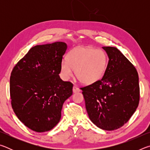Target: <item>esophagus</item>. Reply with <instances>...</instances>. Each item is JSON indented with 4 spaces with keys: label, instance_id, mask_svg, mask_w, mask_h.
<instances>
[{
    "label": "esophagus",
    "instance_id": "1",
    "mask_svg": "<svg viewBox=\"0 0 150 150\" xmlns=\"http://www.w3.org/2000/svg\"><path fill=\"white\" fill-rule=\"evenodd\" d=\"M73 92L75 93H78V92H80V89L79 88L77 87V86H73Z\"/></svg>",
    "mask_w": 150,
    "mask_h": 150
}]
</instances>
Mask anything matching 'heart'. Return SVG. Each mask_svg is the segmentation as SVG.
I'll return each mask as SVG.
<instances>
[{
	"mask_svg": "<svg viewBox=\"0 0 150 150\" xmlns=\"http://www.w3.org/2000/svg\"><path fill=\"white\" fill-rule=\"evenodd\" d=\"M108 64V57L102 50L90 47H77L68 54L67 60L60 64V74L64 80L73 76V69L78 80L91 85L103 77Z\"/></svg>",
	"mask_w": 150,
	"mask_h": 150,
	"instance_id": "obj_1",
	"label": "heart"
}]
</instances>
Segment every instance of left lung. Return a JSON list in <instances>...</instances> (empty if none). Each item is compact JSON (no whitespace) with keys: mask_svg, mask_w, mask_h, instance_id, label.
<instances>
[{"mask_svg":"<svg viewBox=\"0 0 150 150\" xmlns=\"http://www.w3.org/2000/svg\"><path fill=\"white\" fill-rule=\"evenodd\" d=\"M108 57L103 77L81 88L91 122L105 130H116L135 112L139 100L138 72L115 47H103Z\"/></svg>","mask_w":150,"mask_h":150,"instance_id":"obj_1","label":"left lung"}]
</instances>
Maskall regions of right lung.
<instances>
[{
    "label": "right lung",
    "instance_id": "right-lung-1",
    "mask_svg": "<svg viewBox=\"0 0 150 150\" xmlns=\"http://www.w3.org/2000/svg\"><path fill=\"white\" fill-rule=\"evenodd\" d=\"M65 42L32 47L14 66L10 79L11 105L18 118L37 132L54 128L63 103L73 94V84L60 78Z\"/></svg>",
    "mask_w": 150,
    "mask_h": 150
}]
</instances>
